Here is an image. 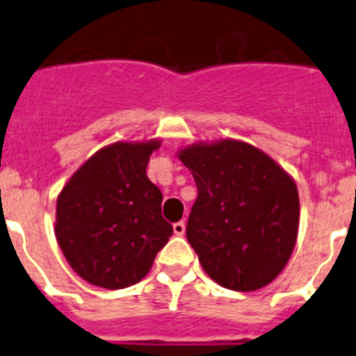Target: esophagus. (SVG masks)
Listing matches in <instances>:
<instances>
[{"mask_svg":"<svg viewBox=\"0 0 356 356\" xmlns=\"http://www.w3.org/2000/svg\"><path fill=\"white\" fill-rule=\"evenodd\" d=\"M184 231H186V222H184V220H179V222L174 224V233L175 234L182 236V234H184Z\"/></svg>","mask_w":356,"mask_h":356,"instance_id":"34e87169","label":"esophagus"}]
</instances>
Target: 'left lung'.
Masks as SVG:
<instances>
[{"label": "left lung", "mask_w": 356, "mask_h": 356, "mask_svg": "<svg viewBox=\"0 0 356 356\" xmlns=\"http://www.w3.org/2000/svg\"><path fill=\"white\" fill-rule=\"evenodd\" d=\"M177 156L198 188L186 236L205 273L236 292L271 284L298 240L294 179L261 149L234 139L191 144Z\"/></svg>", "instance_id": "left-lung-1"}]
</instances>
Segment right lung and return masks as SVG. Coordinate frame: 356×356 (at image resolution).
I'll list each match as a JSON object with an SVG mask.
<instances>
[{
	"label": "right lung",
	"mask_w": 356,
	"mask_h": 356,
	"mask_svg": "<svg viewBox=\"0 0 356 356\" xmlns=\"http://www.w3.org/2000/svg\"><path fill=\"white\" fill-rule=\"evenodd\" d=\"M160 144H109L62 188L55 236L69 266L88 284L111 291L136 285L174 233L161 217L163 195L146 175Z\"/></svg>",
	"instance_id": "obj_1"
}]
</instances>
